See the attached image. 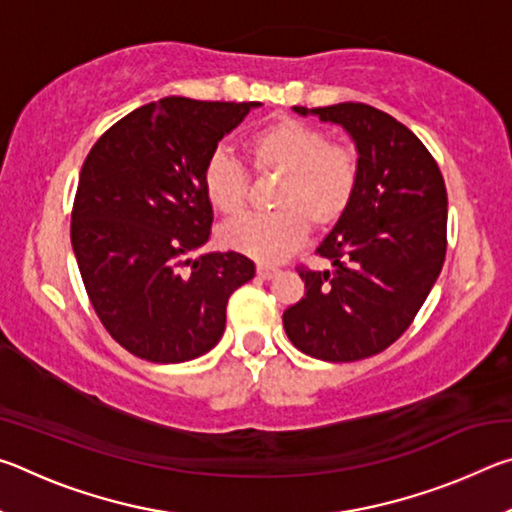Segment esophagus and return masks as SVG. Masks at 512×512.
Listing matches in <instances>:
<instances>
[{
  "label": "esophagus",
  "mask_w": 512,
  "mask_h": 512,
  "mask_svg": "<svg viewBox=\"0 0 512 512\" xmlns=\"http://www.w3.org/2000/svg\"><path fill=\"white\" fill-rule=\"evenodd\" d=\"M257 275L262 277V280H271V277H275V275H277V268H275V266L259 264V266H257Z\"/></svg>",
  "instance_id": "esophagus-1"
}]
</instances>
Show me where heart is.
<instances>
[{"mask_svg":"<svg viewBox=\"0 0 512 512\" xmlns=\"http://www.w3.org/2000/svg\"><path fill=\"white\" fill-rule=\"evenodd\" d=\"M248 167L257 176H280L266 216L225 223L219 239L262 264L289 257L305 241L309 225L327 230L348 212L359 185V155L348 144L329 142L320 128L300 119H275L244 142ZM203 194L214 212L239 216L246 207L248 176L237 160L216 151L203 169Z\"/></svg>","mask_w":512,"mask_h":512,"instance_id":"1","label":"heart"}]
</instances>
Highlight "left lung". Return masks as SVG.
<instances>
[{
	"label": "left lung",
	"mask_w": 512,
	"mask_h": 512,
	"mask_svg": "<svg viewBox=\"0 0 512 512\" xmlns=\"http://www.w3.org/2000/svg\"><path fill=\"white\" fill-rule=\"evenodd\" d=\"M343 126L359 153V185L316 248L329 268L298 266L305 296L284 311L289 341L332 363L384 352L413 323L447 250L443 173L418 137L366 103L293 106Z\"/></svg>",
	"instance_id": "obj_1"
}]
</instances>
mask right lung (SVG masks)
Returning a JSON list of instances; mask_svg holds the SVG:
<instances>
[{"instance_id":"1","label":"right lung","mask_w":512,"mask_h":512,"mask_svg":"<svg viewBox=\"0 0 512 512\" xmlns=\"http://www.w3.org/2000/svg\"><path fill=\"white\" fill-rule=\"evenodd\" d=\"M259 101L164 97L103 133L83 162L72 248L85 291L121 348L151 363L210 352L232 291L255 277L239 253H205L203 169Z\"/></svg>"}]
</instances>
